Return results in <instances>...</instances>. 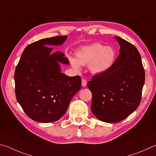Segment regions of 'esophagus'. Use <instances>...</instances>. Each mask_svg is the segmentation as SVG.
Listing matches in <instances>:
<instances>
[{"label": "esophagus", "mask_w": 156, "mask_h": 156, "mask_svg": "<svg viewBox=\"0 0 156 156\" xmlns=\"http://www.w3.org/2000/svg\"><path fill=\"white\" fill-rule=\"evenodd\" d=\"M81 85H82L83 87H86L87 85V81L86 80H81Z\"/></svg>", "instance_id": "1"}]
</instances>
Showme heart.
Returning <instances> with one entry per match:
<instances>
[{
  "instance_id": "obj_1",
  "label": "heart",
  "mask_w": 156,
  "mask_h": 156,
  "mask_svg": "<svg viewBox=\"0 0 156 156\" xmlns=\"http://www.w3.org/2000/svg\"><path fill=\"white\" fill-rule=\"evenodd\" d=\"M76 57L68 56L71 66L75 70H81V65H88L90 72L94 75L105 74L113 66L116 61V53L110 46L101 43H93L82 46L76 51Z\"/></svg>"
}]
</instances>
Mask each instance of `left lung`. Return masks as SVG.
<instances>
[{"label":"left lung","mask_w":156,"mask_h":156,"mask_svg":"<svg viewBox=\"0 0 156 156\" xmlns=\"http://www.w3.org/2000/svg\"><path fill=\"white\" fill-rule=\"evenodd\" d=\"M119 55L107 73L95 75L87 84L92 94L91 110L100 121L116 122L140 105L145 80L140 55L134 46L115 37Z\"/></svg>","instance_id":"1"}]
</instances>
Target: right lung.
<instances>
[{
    "mask_svg": "<svg viewBox=\"0 0 156 156\" xmlns=\"http://www.w3.org/2000/svg\"><path fill=\"white\" fill-rule=\"evenodd\" d=\"M67 35L42 39L24 48L16 66V97L30 119L40 122H54L66 113L71 99L80 90V76L62 73L60 64L68 65L64 54L53 53L51 46H60Z\"/></svg>",
    "mask_w": 156,
    "mask_h": 156,
    "instance_id": "1",
    "label": "right lung"
}]
</instances>
